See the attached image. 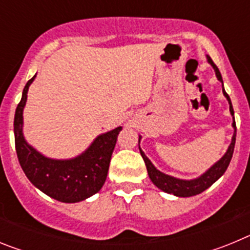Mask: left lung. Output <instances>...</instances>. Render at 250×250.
<instances>
[{
  "label": "left lung",
  "mask_w": 250,
  "mask_h": 250,
  "mask_svg": "<svg viewBox=\"0 0 250 250\" xmlns=\"http://www.w3.org/2000/svg\"><path fill=\"white\" fill-rule=\"evenodd\" d=\"M208 59V62L210 63L213 66L214 71H215L216 77H218V80L223 83V79H222V75H220L219 68L216 67L215 63L213 62V60L210 59L209 56H207ZM223 94L224 96L227 98L229 103V110H230V114L233 116V127H234V134H233V138H231V143L229 145L228 150L225 152L223 158L220 160H218L215 164L213 165L211 167L205 171L203 175H200L199 178L196 179H191V180H184V179H178V178H174V176H170L167 175V174L161 173L160 170L156 169L154 165H152L151 161L147 159V156L145 155L144 151L140 149V154L143 156L145 161V165H146V169H147V174H149V178L154 185L160 189V190L165 191V193H169V194H173V195L176 196H182V198H188V196H194L196 194H200L203 193L204 190H207L208 188L211 187L214 183L225 173V170L227 167H229V163L231 160V156H233V152H234V145H235V136H237V126H235V121H234V110H233V106H231V101L230 98H229V95L225 92L224 90V86H223ZM140 136H139V143H140Z\"/></svg>",
  "instance_id": "1"
}]
</instances>
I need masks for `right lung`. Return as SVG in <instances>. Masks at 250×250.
Listing matches in <instances>:
<instances>
[{"label": "right lung", "instance_id": "add662e5", "mask_svg": "<svg viewBox=\"0 0 250 250\" xmlns=\"http://www.w3.org/2000/svg\"><path fill=\"white\" fill-rule=\"evenodd\" d=\"M35 77L36 75L26 83L15 112L13 131L20 165L28 180L46 195L62 203H77L87 199L98 193L105 183L112 151L123 127L119 126L99 135L76 158L66 160L46 158L27 144L22 132V114L27 101L28 87Z\"/></svg>", "mask_w": 250, "mask_h": 250}]
</instances>
